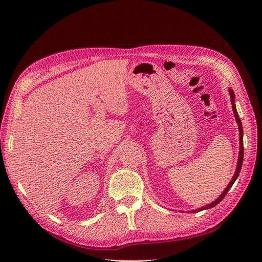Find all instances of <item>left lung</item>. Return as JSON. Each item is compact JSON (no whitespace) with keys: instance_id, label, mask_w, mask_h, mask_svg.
<instances>
[{"instance_id":"8db88e82","label":"left lung","mask_w":262,"mask_h":262,"mask_svg":"<svg viewBox=\"0 0 262 262\" xmlns=\"http://www.w3.org/2000/svg\"><path fill=\"white\" fill-rule=\"evenodd\" d=\"M229 95H231V102H232V108H233V112H234V116L236 118V121L237 123H238V129H239V155H238V162H237V168H236V171L234 173V176L232 178V180L229 181L228 186L226 187V189L223 191V193H222L217 199L215 201H213L212 203L205 205V207H202L201 209H198V210H194L192 211L193 213L194 212H199V211H202V210H205V209H211L213 207H215V205H217L222 200L224 199V196L226 195V193L228 192V190L232 188V186L234 185L235 180L237 179V177H238L239 172H241V169H242V165H243V160H244V142H243V126H242V121L239 119V116L238 114H237V110H236V106H235V94L234 92L229 89Z\"/></svg>"}]
</instances>
